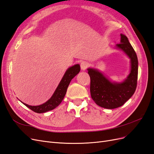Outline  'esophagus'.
<instances>
[{"label":"esophagus","mask_w":154,"mask_h":154,"mask_svg":"<svg viewBox=\"0 0 154 154\" xmlns=\"http://www.w3.org/2000/svg\"><path fill=\"white\" fill-rule=\"evenodd\" d=\"M88 66V64L86 62H82L80 63V67H81V69L82 70V71H85V70L87 68Z\"/></svg>","instance_id":"1"}]
</instances>
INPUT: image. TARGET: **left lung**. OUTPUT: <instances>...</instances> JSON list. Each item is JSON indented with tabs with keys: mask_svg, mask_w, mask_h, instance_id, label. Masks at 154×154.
I'll use <instances>...</instances> for the list:
<instances>
[{
	"mask_svg": "<svg viewBox=\"0 0 154 154\" xmlns=\"http://www.w3.org/2000/svg\"><path fill=\"white\" fill-rule=\"evenodd\" d=\"M116 48L122 51L130 60V73L123 82H112L98 69H87L91 78V97L97 105L107 109H114L122 106L132 96L137 87V57L125 35L121 34L120 44L116 45Z\"/></svg>",
	"mask_w": 154,
	"mask_h": 154,
	"instance_id": "1",
	"label": "left lung"
}]
</instances>
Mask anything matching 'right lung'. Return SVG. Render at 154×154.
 <instances>
[{
  "label": "right lung",
  "mask_w": 154,
  "mask_h": 154,
  "mask_svg": "<svg viewBox=\"0 0 154 154\" xmlns=\"http://www.w3.org/2000/svg\"><path fill=\"white\" fill-rule=\"evenodd\" d=\"M80 71V66L79 64H76L68 68L52 96L44 103L37 106H31L23 103L21 101H20L27 107H28L31 110L35 112L36 113H44L48 111L53 110L61 103V102L64 98L65 95L66 94L67 89L70 82Z\"/></svg>",
  "instance_id": "right-lung-1"
}]
</instances>
